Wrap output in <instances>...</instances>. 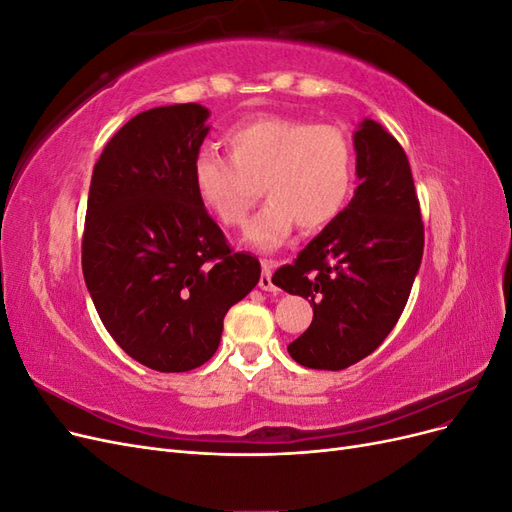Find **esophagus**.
Returning a JSON list of instances; mask_svg holds the SVG:
<instances>
[{
  "label": "esophagus",
  "instance_id": "1",
  "mask_svg": "<svg viewBox=\"0 0 512 512\" xmlns=\"http://www.w3.org/2000/svg\"><path fill=\"white\" fill-rule=\"evenodd\" d=\"M275 267H277V265H275L273 260H262V275H260V282H258L260 290H267V292H273V290H275L273 280H271V275H273Z\"/></svg>",
  "mask_w": 512,
  "mask_h": 512
}]
</instances>
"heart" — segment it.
Returning a JSON list of instances; mask_svg holds the SVG:
<instances>
[{"mask_svg": "<svg viewBox=\"0 0 512 512\" xmlns=\"http://www.w3.org/2000/svg\"><path fill=\"white\" fill-rule=\"evenodd\" d=\"M228 158L200 151L192 185L203 207L224 226H241L254 185L267 200L247 224L256 250L280 247L299 224L318 230L342 213L352 188L354 153L348 136L327 123L286 115H260L224 134Z\"/></svg>", "mask_w": 512, "mask_h": 512, "instance_id": "heart-1", "label": "heart"}]
</instances>
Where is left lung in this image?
<instances>
[{
  "mask_svg": "<svg viewBox=\"0 0 512 512\" xmlns=\"http://www.w3.org/2000/svg\"><path fill=\"white\" fill-rule=\"evenodd\" d=\"M356 185L348 207L273 284L309 299L314 320L288 352L309 369H346L374 352L408 303L423 258L421 207L404 149L378 121L354 132Z\"/></svg>",
  "mask_w": 512,
  "mask_h": 512,
  "instance_id": "obj_1",
  "label": "left lung"
}]
</instances>
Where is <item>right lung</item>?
<instances>
[{
  "label": "right lung",
  "instance_id": "obj_1",
  "mask_svg": "<svg viewBox=\"0 0 512 512\" xmlns=\"http://www.w3.org/2000/svg\"><path fill=\"white\" fill-rule=\"evenodd\" d=\"M196 102L138 113L104 147L89 185L83 275L106 331L134 361L190 371L220 346L224 316L260 280L192 185L211 126Z\"/></svg>",
  "mask_w": 512,
  "mask_h": 512
}]
</instances>
